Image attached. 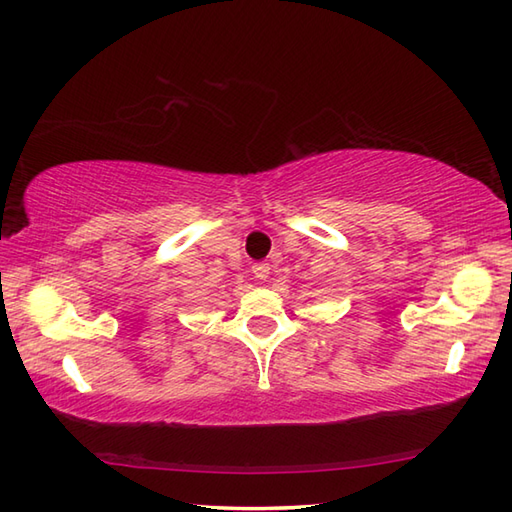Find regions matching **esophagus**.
<instances>
[{"label": "esophagus", "instance_id": "esophagus-1", "mask_svg": "<svg viewBox=\"0 0 512 512\" xmlns=\"http://www.w3.org/2000/svg\"><path fill=\"white\" fill-rule=\"evenodd\" d=\"M253 275L259 279V281H266L270 277V266L259 262V264H253Z\"/></svg>", "mask_w": 512, "mask_h": 512}]
</instances>
